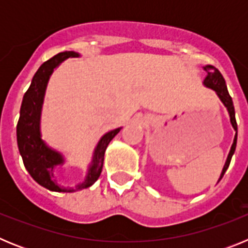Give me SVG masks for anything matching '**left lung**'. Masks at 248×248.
Here are the masks:
<instances>
[{"label":"left lung","mask_w":248,"mask_h":248,"mask_svg":"<svg viewBox=\"0 0 248 248\" xmlns=\"http://www.w3.org/2000/svg\"><path fill=\"white\" fill-rule=\"evenodd\" d=\"M205 71L207 73V77L205 78L203 83H205L206 87H209V88L214 89L217 95L220 97V99L222 100V103L225 104V107L227 108L230 113V119H231V124L233 126V129L236 130V135H235V139H233V144L231 146V150H230V154L227 156L226 160V164L223 166L222 169V172H221V177L220 180L222 179L223 174L226 172V170L229 169L230 163H231V157L235 153V149H236V143H237V123H236V118H235V108H233V102H232V98L231 95L229 94V91H227V87H226V82L223 79L222 74L220 73L217 68H215L214 65H206L205 67Z\"/></svg>","instance_id":"left-lung-1"}]
</instances>
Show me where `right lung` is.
Wrapping results in <instances>:
<instances>
[{
    "label": "right lung",
    "instance_id": "right-lung-1",
    "mask_svg": "<svg viewBox=\"0 0 248 248\" xmlns=\"http://www.w3.org/2000/svg\"><path fill=\"white\" fill-rule=\"evenodd\" d=\"M77 56L78 54L74 52L65 50V52L56 54L54 57L48 59L47 62H45L38 68L30 88L23 95L19 119L17 123V144H18L19 153L23 159V164L31 176L33 177L39 185H42L43 187L50 190V191L69 192L73 191V189L61 187L57 185L56 181L52 180V175H53L52 170L56 165L62 164L63 159L58 153L47 148L41 140L39 114H41V108H42L47 82L53 69L64 59ZM119 130L120 129H115V130L109 131L100 139L97 149H95V153H94L93 165L91 166L88 176L84 183L77 186L76 190L87 189L98 180V177L100 176V172H102L103 163H104L105 149L110 143V140L119 133Z\"/></svg>",
    "mask_w": 248,
    "mask_h": 248
}]
</instances>
